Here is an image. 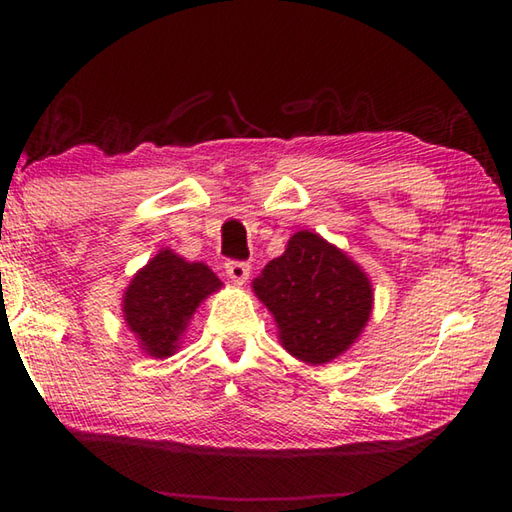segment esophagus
<instances>
[{
  "mask_svg": "<svg viewBox=\"0 0 512 512\" xmlns=\"http://www.w3.org/2000/svg\"><path fill=\"white\" fill-rule=\"evenodd\" d=\"M225 273H228L232 282L244 284L248 280V275H250V264L235 262V259H232V262H225Z\"/></svg>",
  "mask_w": 512,
  "mask_h": 512,
  "instance_id": "1",
  "label": "esophagus"
}]
</instances>
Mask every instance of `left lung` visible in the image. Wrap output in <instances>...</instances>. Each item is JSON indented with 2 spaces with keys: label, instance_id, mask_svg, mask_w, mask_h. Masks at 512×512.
<instances>
[{
  "label": "left lung",
  "instance_id": "1",
  "mask_svg": "<svg viewBox=\"0 0 512 512\" xmlns=\"http://www.w3.org/2000/svg\"><path fill=\"white\" fill-rule=\"evenodd\" d=\"M282 348L320 366L359 339L372 314V284L357 262L316 232L300 230L253 280Z\"/></svg>",
  "mask_w": 512,
  "mask_h": 512
}]
</instances>
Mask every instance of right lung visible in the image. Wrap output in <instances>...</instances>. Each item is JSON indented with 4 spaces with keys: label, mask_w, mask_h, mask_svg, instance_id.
Instances as JSON below:
<instances>
[{
    "label": "right lung",
    "mask_w": 512,
    "mask_h": 512,
    "mask_svg": "<svg viewBox=\"0 0 512 512\" xmlns=\"http://www.w3.org/2000/svg\"><path fill=\"white\" fill-rule=\"evenodd\" d=\"M223 282L203 262L164 248L155 255L124 291V320L140 348L155 359H167L178 350L196 307L219 291Z\"/></svg>",
    "instance_id": "right-lung-1"
}]
</instances>
